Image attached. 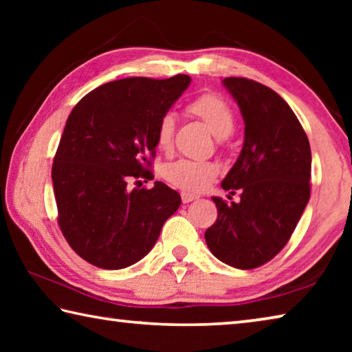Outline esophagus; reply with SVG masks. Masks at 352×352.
<instances>
[{
    "mask_svg": "<svg viewBox=\"0 0 352 352\" xmlns=\"http://www.w3.org/2000/svg\"><path fill=\"white\" fill-rule=\"evenodd\" d=\"M195 199H199L197 195H195V194H190V192H182V200H183V204H189V201H192V200H195Z\"/></svg>",
    "mask_w": 352,
    "mask_h": 352,
    "instance_id": "obj_1",
    "label": "esophagus"
}]
</instances>
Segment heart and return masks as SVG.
<instances>
[{
    "label": "heart",
    "mask_w": 352,
    "mask_h": 352,
    "mask_svg": "<svg viewBox=\"0 0 352 352\" xmlns=\"http://www.w3.org/2000/svg\"><path fill=\"white\" fill-rule=\"evenodd\" d=\"M189 115L199 118L210 127L217 138H226L234 130V113L230 104L216 93H201L197 98L189 100L186 105ZM177 127V118L174 113H164L158 119L155 129L157 146L163 152L172 148ZM163 175L170 184L188 192H199L205 189L214 177L217 175V166L210 162H194V160H178L169 163L163 170Z\"/></svg>",
    "instance_id": "1"
}]
</instances>
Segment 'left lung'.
<instances>
[{"label":"left lung","mask_w":352,"mask_h":352,"mask_svg":"<svg viewBox=\"0 0 352 352\" xmlns=\"http://www.w3.org/2000/svg\"><path fill=\"white\" fill-rule=\"evenodd\" d=\"M223 85L239 105L245 140L222 188L233 195L239 189L241 200L212 197L217 220L205 241L217 259L250 270L275 258L295 231L311 197L312 155L305 129L276 91L245 77H226Z\"/></svg>","instance_id":"1"}]
</instances>
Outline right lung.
I'll return each instance as SVG.
<instances>
[{
    "label": "right lung",
    "mask_w": 352,
    "mask_h": 352,
    "mask_svg": "<svg viewBox=\"0 0 352 352\" xmlns=\"http://www.w3.org/2000/svg\"><path fill=\"white\" fill-rule=\"evenodd\" d=\"M189 83L186 74L113 80L69 113L52 163L57 222L69 247L99 269H126L144 258L182 204L162 182L152 189L129 183L153 180L158 119Z\"/></svg>",
    "instance_id": "1"
}]
</instances>
